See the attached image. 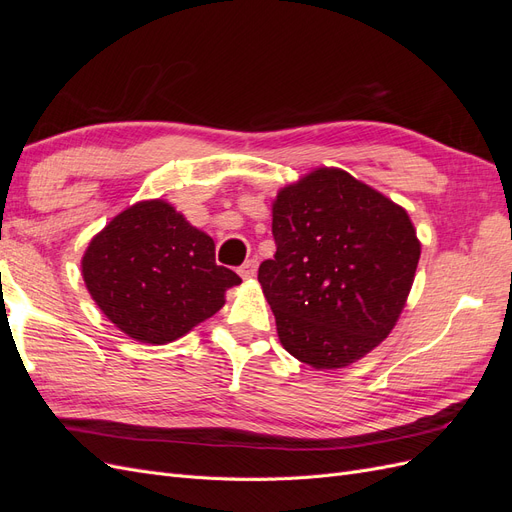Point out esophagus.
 <instances>
[{
  "instance_id": "obj_1",
  "label": "esophagus",
  "mask_w": 512,
  "mask_h": 512,
  "mask_svg": "<svg viewBox=\"0 0 512 512\" xmlns=\"http://www.w3.org/2000/svg\"><path fill=\"white\" fill-rule=\"evenodd\" d=\"M256 271H258V260L256 258L245 260L243 265L239 267V275L243 277V280H252V277L256 275Z\"/></svg>"
}]
</instances>
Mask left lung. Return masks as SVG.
<instances>
[{
  "label": "left lung",
  "instance_id": "8db88e82",
  "mask_svg": "<svg viewBox=\"0 0 512 512\" xmlns=\"http://www.w3.org/2000/svg\"><path fill=\"white\" fill-rule=\"evenodd\" d=\"M273 239L258 282L294 359L346 367L393 331L421 258L404 207L346 170L318 168L273 200Z\"/></svg>",
  "mask_w": 512,
  "mask_h": 512
}]
</instances>
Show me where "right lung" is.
<instances>
[{
	"label": "right lung",
	"mask_w": 512,
	"mask_h": 512,
	"mask_svg": "<svg viewBox=\"0 0 512 512\" xmlns=\"http://www.w3.org/2000/svg\"><path fill=\"white\" fill-rule=\"evenodd\" d=\"M91 299L136 342L162 346L220 312L241 277L215 262V243L166 200L121 211L81 260Z\"/></svg>",
	"instance_id": "add662e5"
}]
</instances>
